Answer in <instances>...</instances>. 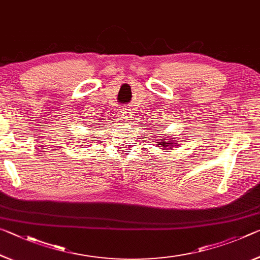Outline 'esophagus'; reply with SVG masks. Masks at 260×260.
<instances>
[{
  "mask_svg": "<svg viewBox=\"0 0 260 260\" xmlns=\"http://www.w3.org/2000/svg\"><path fill=\"white\" fill-rule=\"evenodd\" d=\"M119 119H120L121 122H128L131 120V111L129 109H122L119 113Z\"/></svg>",
  "mask_w": 260,
  "mask_h": 260,
  "instance_id": "esophagus-1",
  "label": "esophagus"
}]
</instances>
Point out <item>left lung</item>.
Here are the masks:
<instances>
[{"label":"left lung","instance_id":"1","mask_svg":"<svg viewBox=\"0 0 260 260\" xmlns=\"http://www.w3.org/2000/svg\"><path fill=\"white\" fill-rule=\"evenodd\" d=\"M157 145H159L158 147L162 148L163 150H166V149H172V147H175L176 143H175L174 140L170 139V138H169V140L167 141V137H166V135L162 134V138L159 139Z\"/></svg>","mask_w":260,"mask_h":260}]
</instances>
